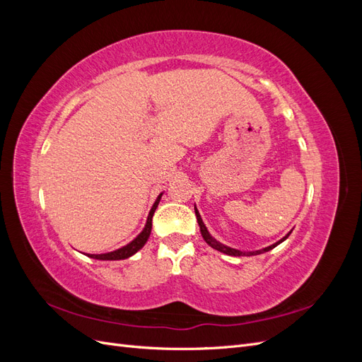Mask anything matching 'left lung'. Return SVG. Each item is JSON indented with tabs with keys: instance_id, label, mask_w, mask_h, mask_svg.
Here are the masks:
<instances>
[{
	"instance_id": "1",
	"label": "left lung",
	"mask_w": 362,
	"mask_h": 362,
	"mask_svg": "<svg viewBox=\"0 0 362 362\" xmlns=\"http://www.w3.org/2000/svg\"><path fill=\"white\" fill-rule=\"evenodd\" d=\"M194 213H196V218H198V223H199V228H201V234H202V237H204V240L205 242L210 245L211 247H214L216 250H218V252H223V254H226V255H233V257H252V255H259V254H264V252H267V250H270V249H273V247H276L279 243H282L284 240H287V237L291 234V233H288L286 237H282L279 242H276L275 245H272V246H267V247H264V249H259V250H254V252H243V250H237V249H233V247H229V246H225V245H222L221 242H217L216 238H213L211 235H210V233H208V229H206V226L204 225V222H202V217H201V214H199V211L196 210V206H194Z\"/></svg>"
}]
</instances>
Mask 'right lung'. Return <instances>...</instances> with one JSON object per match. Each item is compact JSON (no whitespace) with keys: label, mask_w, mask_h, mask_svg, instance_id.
<instances>
[{"label":"right lung","mask_w":362,"mask_h":362,"mask_svg":"<svg viewBox=\"0 0 362 362\" xmlns=\"http://www.w3.org/2000/svg\"><path fill=\"white\" fill-rule=\"evenodd\" d=\"M163 194V193H161ZM161 194L157 198V201L154 202V205H152L151 211H149V216H148V221H146V225L144 228V231H141L133 242L128 243L127 246L120 247L117 250H113V252H108V254H89L87 257L90 258H95V259H110V261H115V259H125V258H129L131 255H134L137 250H140L141 247L145 246V243L148 242L149 238V234H151V229H152V216H154L157 206H158V202L161 199Z\"/></svg>","instance_id":"1"}]
</instances>
